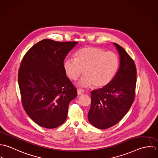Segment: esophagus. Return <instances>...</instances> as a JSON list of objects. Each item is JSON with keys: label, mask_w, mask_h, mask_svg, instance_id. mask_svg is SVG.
<instances>
[{"label": "esophagus", "mask_w": 158, "mask_h": 158, "mask_svg": "<svg viewBox=\"0 0 158 158\" xmlns=\"http://www.w3.org/2000/svg\"><path fill=\"white\" fill-rule=\"evenodd\" d=\"M77 92V94H78V95H81V94H83V93L84 92V90L83 89H79Z\"/></svg>", "instance_id": "obj_1"}]
</instances>
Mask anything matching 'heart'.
<instances>
[{
    "instance_id": "obj_1",
    "label": "heart",
    "mask_w": 158,
    "mask_h": 158,
    "mask_svg": "<svg viewBox=\"0 0 158 158\" xmlns=\"http://www.w3.org/2000/svg\"><path fill=\"white\" fill-rule=\"evenodd\" d=\"M75 57L66 59L63 66L68 76L73 81L84 72L85 75L79 82L82 87L107 85L116 76L120 66L117 54L95 47L83 48L76 52Z\"/></svg>"
}]
</instances>
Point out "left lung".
I'll return each instance as SVG.
<instances>
[{
  "instance_id": "8db88e82",
  "label": "left lung",
  "mask_w": 158,
  "mask_h": 158,
  "mask_svg": "<svg viewBox=\"0 0 158 158\" xmlns=\"http://www.w3.org/2000/svg\"><path fill=\"white\" fill-rule=\"evenodd\" d=\"M120 56L119 69L114 79L102 88L92 91L89 122L105 129L115 125L127 114L134 99L137 70L132 59L126 51L114 43Z\"/></svg>"
}]
</instances>
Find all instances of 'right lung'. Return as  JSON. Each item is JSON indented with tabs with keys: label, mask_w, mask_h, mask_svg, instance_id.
<instances>
[{
	"label": "right lung",
	"mask_w": 158,
	"mask_h": 158,
	"mask_svg": "<svg viewBox=\"0 0 158 158\" xmlns=\"http://www.w3.org/2000/svg\"><path fill=\"white\" fill-rule=\"evenodd\" d=\"M77 44L44 39L33 45L21 61L18 84L22 104L29 117L41 127L62 125L70 101L77 96L63 66L66 55Z\"/></svg>",
	"instance_id": "obj_1"
}]
</instances>
